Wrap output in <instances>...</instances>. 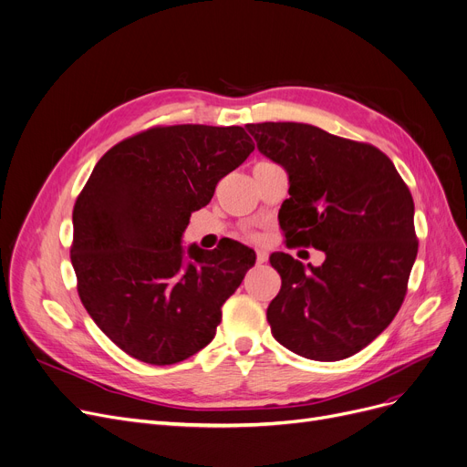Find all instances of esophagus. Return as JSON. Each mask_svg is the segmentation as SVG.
<instances>
[{
    "instance_id": "obj_1",
    "label": "esophagus",
    "mask_w": 467,
    "mask_h": 467,
    "mask_svg": "<svg viewBox=\"0 0 467 467\" xmlns=\"http://www.w3.org/2000/svg\"><path fill=\"white\" fill-rule=\"evenodd\" d=\"M264 262H268V253H265L264 249H258L256 251V264H264Z\"/></svg>"
}]
</instances>
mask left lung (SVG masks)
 Wrapping results in <instances>:
<instances>
[{"instance_id":"obj_1","label":"left lung","mask_w":467,"mask_h":467,"mask_svg":"<svg viewBox=\"0 0 467 467\" xmlns=\"http://www.w3.org/2000/svg\"><path fill=\"white\" fill-rule=\"evenodd\" d=\"M260 153L288 174L286 245L325 253L306 265L270 262L281 291L268 306L274 338L306 359L340 361L368 346L401 307L418 253L414 202L384 151L293 121L249 123ZM279 211V216H281Z\"/></svg>"}]
</instances>
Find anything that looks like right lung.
Returning <instances> with one entry per match:
<instances>
[{"instance_id":"1","label":"right lung","mask_w":467,"mask_h":467,"mask_svg":"<svg viewBox=\"0 0 467 467\" xmlns=\"http://www.w3.org/2000/svg\"><path fill=\"white\" fill-rule=\"evenodd\" d=\"M253 150L235 125L151 127L95 165L74 205L70 258L87 314L130 358L172 365L214 338L256 254L228 239L184 258L182 234Z\"/></svg>"}]
</instances>
